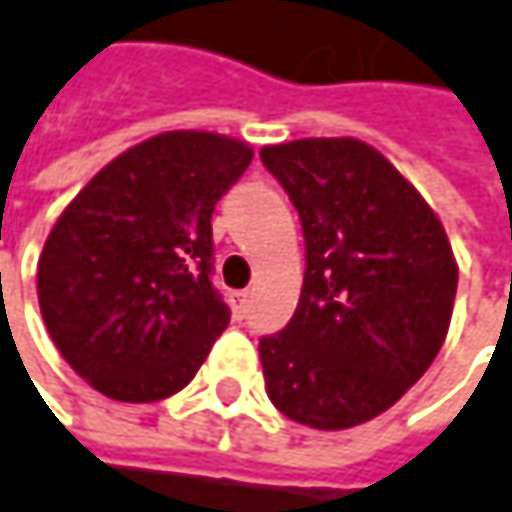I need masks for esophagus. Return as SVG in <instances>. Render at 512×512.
<instances>
[{"instance_id":"obj_1","label":"esophagus","mask_w":512,"mask_h":512,"mask_svg":"<svg viewBox=\"0 0 512 512\" xmlns=\"http://www.w3.org/2000/svg\"><path fill=\"white\" fill-rule=\"evenodd\" d=\"M249 302H252V293H249V290L231 293V308H234V317H237V320H243V317L249 314Z\"/></svg>"}]
</instances>
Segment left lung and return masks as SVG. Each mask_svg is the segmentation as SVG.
Returning a JSON list of instances; mask_svg holds the SVG:
<instances>
[{
	"instance_id": "1",
	"label": "left lung",
	"mask_w": 512,
	"mask_h": 512,
	"mask_svg": "<svg viewBox=\"0 0 512 512\" xmlns=\"http://www.w3.org/2000/svg\"><path fill=\"white\" fill-rule=\"evenodd\" d=\"M293 201L305 281L290 323L257 350L269 400L317 430L376 418L439 356L457 260L406 177L358 139H299L260 151Z\"/></svg>"
}]
</instances>
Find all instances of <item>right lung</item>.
Here are the masks:
<instances>
[{"mask_svg":"<svg viewBox=\"0 0 512 512\" xmlns=\"http://www.w3.org/2000/svg\"><path fill=\"white\" fill-rule=\"evenodd\" d=\"M252 148L177 130L112 159L70 201L38 263L52 344L100 394L171 397L231 323L213 287V210Z\"/></svg>","mask_w":512,"mask_h":512,"instance_id":"add662e5","label":"right lung"}]
</instances>
